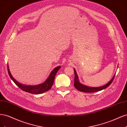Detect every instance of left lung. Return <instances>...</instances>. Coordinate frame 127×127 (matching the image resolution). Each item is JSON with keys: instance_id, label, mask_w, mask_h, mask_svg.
Returning <instances> with one entry per match:
<instances>
[{"instance_id": "8db88e82", "label": "left lung", "mask_w": 127, "mask_h": 127, "mask_svg": "<svg viewBox=\"0 0 127 127\" xmlns=\"http://www.w3.org/2000/svg\"><path fill=\"white\" fill-rule=\"evenodd\" d=\"M74 72H75V79H74V86L76 88L77 90L83 92H85V93H94V92H96L97 91H99L103 90L104 89H105L106 88H107L108 86L110 85V84L112 83L113 80L114 78L115 77V74L112 78L111 79L110 82H109L106 84H105V85L100 86V87H89L86 85H84L83 84H81L79 82V80L78 78V76L77 75V72L75 70V69H74Z\"/></svg>"}]
</instances>
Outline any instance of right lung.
<instances>
[{"mask_svg": "<svg viewBox=\"0 0 127 127\" xmlns=\"http://www.w3.org/2000/svg\"><path fill=\"white\" fill-rule=\"evenodd\" d=\"M7 67H8V74L10 76V78L14 82V83L16 84L19 88H21L22 90L34 94H41L50 90L53 85V82H54V79L55 78L56 75L59 69L61 68L60 66H58L53 69V70L51 72L50 74L49 75L47 80H46L44 83L36 85H26L18 82L17 80L13 77V76L11 75L9 70L8 65L7 66Z\"/></svg>", "mask_w": 127, "mask_h": 127, "instance_id": "1", "label": "right lung"}]
</instances>
